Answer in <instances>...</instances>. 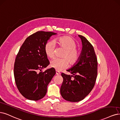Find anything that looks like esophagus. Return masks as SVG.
Instances as JSON below:
<instances>
[{"instance_id":"1","label":"esophagus","mask_w":120,"mask_h":120,"mask_svg":"<svg viewBox=\"0 0 120 120\" xmlns=\"http://www.w3.org/2000/svg\"><path fill=\"white\" fill-rule=\"evenodd\" d=\"M56 74H57V75H60V72L59 71H56Z\"/></svg>"}]
</instances>
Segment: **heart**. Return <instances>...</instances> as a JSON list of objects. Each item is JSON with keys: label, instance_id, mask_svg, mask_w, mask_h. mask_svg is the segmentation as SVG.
Here are the masks:
<instances>
[{"label": "heart", "instance_id": "obj_1", "mask_svg": "<svg viewBox=\"0 0 120 120\" xmlns=\"http://www.w3.org/2000/svg\"><path fill=\"white\" fill-rule=\"evenodd\" d=\"M59 46L65 49L64 58H55L51 62V66L57 71H61L68 67L69 63L72 65L78 61L80 57V52L76 47V44L71 37L64 36L56 39ZM56 42L54 40L48 41L45 44V52L47 56L52 58L55 56Z\"/></svg>", "mask_w": 120, "mask_h": 120}]
</instances>
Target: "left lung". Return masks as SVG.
<instances>
[{"label":"left lung","instance_id":"left-lung-1","mask_svg":"<svg viewBox=\"0 0 120 120\" xmlns=\"http://www.w3.org/2000/svg\"><path fill=\"white\" fill-rule=\"evenodd\" d=\"M81 40L82 51L79 59L67 71L71 75L62 73L63 82L60 94L67 101L76 102L83 100L93 88L97 75V59L92 45L84 37Z\"/></svg>","mask_w":120,"mask_h":120}]
</instances>
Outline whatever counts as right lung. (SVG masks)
Listing matches in <instances>:
<instances>
[{
	"label": "right lung",
	"instance_id": "1",
	"mask_svg": "<svg viewBox=\"0 0 120 120\" xmlns=\"http://www.w3.org/2000/svg\"><path fill=\"white\" fill-rule=\"evenodd\" d=\"M52 32L38 31L29 36L21 47L14 67L15 83L20 93L27 99L37 101L46 95L47 86L55 75L54 68L40 72L49 64L45 52V44Z\"/></svg>",
	"mask_w": 120,
	"mask_h": 120
}]
</instances>
